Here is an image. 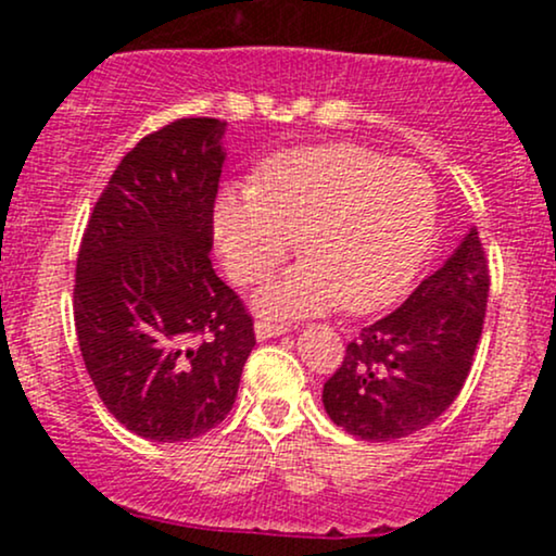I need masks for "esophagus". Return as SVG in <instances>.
<instances>
[{
    "label": "esophagus",
    "instance_id": "obj_1",
    "mask_svg": "<svg viewBox=\"0 0 556 556\" xmlns=\"http://www.w3.org/2000/svg\"><path fill=\"white\" fill-rule=\"evenodd\" d=\"M253 331H256V340H258V342H264V340H271V337L285 334L287 327H285V324L271 321V318L258 316V318H256V327H253Z\"/></svg>",
    "mask_w": 556,
    "mask_h": 556
}]
</instances>
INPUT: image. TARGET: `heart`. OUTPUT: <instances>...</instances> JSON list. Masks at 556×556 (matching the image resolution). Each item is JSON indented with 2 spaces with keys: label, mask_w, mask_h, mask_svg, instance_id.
I'll return each mask as SVG.
<instances>
[{
  "label": "heart",
  "mask_w": 556,
  "mask_h": 556,
  "mask_svg": "<svg viewBox=\"0 0 556 556\" xmlns=\"http://www.w3.org/2000/svg\"><path fill=\"white\" fill-rule=\"evenodd\" d=\"M437 229V188L424 167L353 143L305 146L266 159L256 185L227 188L214 208L225 266L258 282L298 245L305 258L258 290L279 316L342 303L374 314L405 295Z\"/></svg>",
  "instance_id": "heart-1"
}]
</instances>
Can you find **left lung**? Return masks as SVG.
Returning <instances> with one entry per match:
<instances>
[{
    "label": "left lung",
    "mask_w": 556,
    "mask_h": 556,
    "mask_svg": "<svg viewBox=\"0 0 556 556\" xmlns=\"http://www.w3.org/2000/svg\"><path fill=\"white\" fill-rule=\"evenodd\" d=\"M489 298V266L476 227L397 311L348 344L324 384V410L366 442H394L433 424L473 366Z\"/></svg>",
    "instance_id": "1"
}]
</instances>
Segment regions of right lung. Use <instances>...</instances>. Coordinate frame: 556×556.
<instances>
[{"label": "right lung", "instance_id": "add662e5", "mask_svg": "<svg viewBox=\"0 0 556 556\" xmlns=\"http://www.w3.org/2000/svg\"><path fill=\"white\" fill-rule=\"evenodd\" d=\"M227 123L177 119L127 151L96 201L75 269V331L106 410L154 442L227 418L256 337L212 269Z\"/></svg>", "mask_w": 556, "mask_h": 556}]
</instances>
